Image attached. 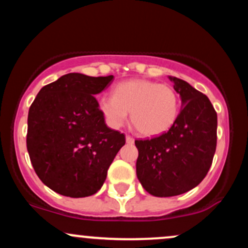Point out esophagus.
Here are the masks:
<instances>
[{
  "instance_id": "obj_1",
  "label": "esophagus",
  "mask_w": 248,
  "mask_h": 248,
  "mask_svg": "<svg viewBox=\"0 0 248 248\" xmlns=\"http://www.w3.org/2000/svg\"><path fill=\"white\" fill-rule=\"evenodd\" d=\"M126 142H127V143H133V142H134V139L132 138V136L127 135V136H126Z\"/></svg>"
}]
</instances>
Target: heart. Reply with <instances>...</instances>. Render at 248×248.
I'll list each match as a JSON object with an SVG mask.
<instances>
[{"instance_id": "heart-1", "label": "heart", "mask_w": 248, "mask_h": 248, "mask_svg": "<svg viewBox=\"0 0 248 248\" xmlns=\"http://www.w3.org/2000/svg\"><path fill=\"white\" fill-rule=\"evenodd\" d=\"M99 108L108 126H124L130 113V121L139 134L153 138L167 133L175 124L181 99L169 85L133 79L116 85L113 96H102Z\"/></svg>"}]
</instances>
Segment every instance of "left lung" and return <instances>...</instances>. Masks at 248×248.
Here are the masks:
<instances>
[{"instance_id": "obj_1", "label": "left lung", "mask_w": 248, "mask_h": 248, "mask_svg": "<svg viewBox=\"0 0 248 248\" xmlns=\"http://www.w3.org/2000/svg\"><path fill=\"white\" fill-rule=\"evenodd\" d=\"M183 108L168 130L135 140L136 175L143 189L156 197H171L197 186L209 171L217 147V113L205 94L189 82L169 77Z\"/></svg>"}]
</instances>
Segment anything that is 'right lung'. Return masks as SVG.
Returning <instances> with one entry per match:
<instances>
[{"instance_id":"obj_1","label":"right lung","mask_w":248,"mask_h":248,"mask_svg":"<svg viewBox=\"0 0 248 248\" xmlns=\"http://www.w3.org/2000/svg\"><path fill=\"white\" fill-rule=\"evenodd\" d=\"M113 76L69 73L42 88L28 114L27 148L39 179L72 198L101 189L124 134L107 127L95 95Z\"/></svg>"}]
</instances>
